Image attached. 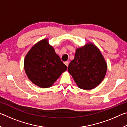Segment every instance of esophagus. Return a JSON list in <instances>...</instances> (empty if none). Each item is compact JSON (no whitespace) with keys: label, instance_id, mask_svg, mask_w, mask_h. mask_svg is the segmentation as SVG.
<instances>
[{"label":"esophagus","instance_id":"esophagus-1","mask_svg":"<svg viewBox=\"0 0 127 127\" xmlns=\"http://www.w3.org/2000/svg\"><path fill=\"white\" fill-rule=\"evenodd\" d=\"M64 64H65L66 66H68V65H69V62H64Z\"/></svg>","mask_w":127,"mask_h":127}]
</instances>
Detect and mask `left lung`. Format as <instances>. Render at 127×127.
<instances>
[{
	"label": "left lung",
	"instance_id": "left-lung-1",
	"mask_svg": "<svg viewBox=\"0 0 127 127\" xmlns=\"http://www.w3.org/2000/svg\"><path fill=\"white\" fill-rule=\"evenodd\" d=\"M68 69L79 88L91 90L104 79L107 64L99 49L88 43L77 49L74 59L69 64Z\"/></svg>",
	"mask_w": 127,
	"mask_h": 127
}]
</instances>
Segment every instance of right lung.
Returning a JSON list of instances; mask_svg holds the SVG:
<instances>
[{"label": "right lung", "mask_w": 127, "mask_h": 127, "mask_svg": "<svg viewBox=\"0 0 127 127\" xmlns=\"http://www.w3.org/2000/svg\"><path fill=\"white\" fill-rule=\"evenodd\" d=\"M24 69L28 78L41 88L53 85L67 66L61 61L47 39L35 44L26 55Z\"/></svg>", "instance_id": "obj_1"}]
</instances>
